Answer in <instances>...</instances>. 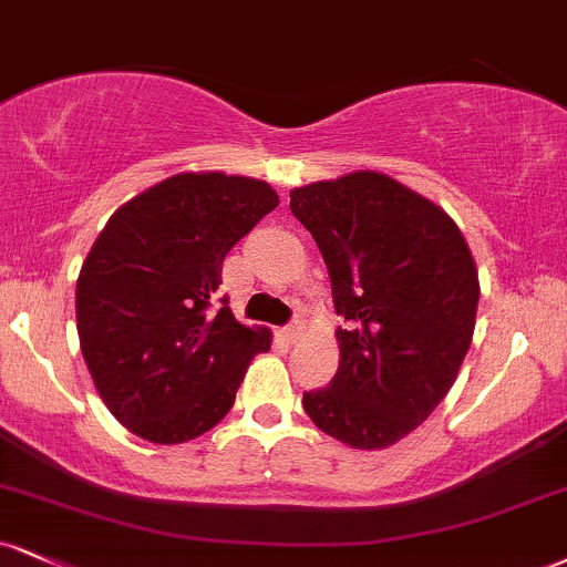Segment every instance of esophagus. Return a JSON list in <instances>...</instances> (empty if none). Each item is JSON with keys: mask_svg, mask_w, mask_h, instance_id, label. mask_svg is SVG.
Returning a JSON list of instances; mask_svg holds the SVG:
<instances>
[{"mask_svg": "<svg viewBox=\"0 0 567 567\" xmlns=\"http://www.w3.org/2000/svg\"><path fill=\"white\" fill-rule=\"evenodd\" d=\"M303 336V327L301 324H290V327H282V330H279V338L285 340V343H298V338Z\"/></svg>", "mask_w": 567, "mask_h": 567, "instance_id": "34e87169", "label": "esophagus"}]
</instances>
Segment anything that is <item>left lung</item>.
<instances>
[{
    "label": "left lung",
    "instance_id": "left-lung-1",
    "mask_svg": "<svg viewBox=\"0 0 567 567\" xmlns=\"http://www.w3.org/2000/svg\"><path fill=\"white\" fill-rule=\"evenodd\" d=\"M290 210L330 271L340 367L303 393L319 431L351 449H388L431 417L473 343L481 282L454 218L378 172L311 182Z\"/></svg>",
    "mask_w": 567,
    "mask_h": 567
}]
</instances>
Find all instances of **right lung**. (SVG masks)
Returning a JSON list of instances; mask_svg holds the SVG:
<instances>
[{
	"label": "right lung",
	"instance_id": "obj_1",
	"mask_svg": "<svg viewBox=\"0 0 567 567\" xmlns=\"http://www.w3.org/2000/svg\"><path fill=\"white\" fill-rule=\"evenodd\" d=\"M279 206L269 184L168 176L107 218L76 282V327L100 399L134 435L184 443L224 420L266 327L210 313L231 245Z\"/></svg>",
	"mask_w": 567,
	"mask_h": 567
}]
</instances>
